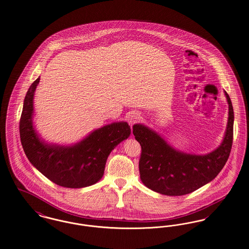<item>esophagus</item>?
Here are the masks:
<instances>
[{"label": "esophagus", "instance_id": "esophagus-1", "mask_svg": "<svg viewBox=\"0 0 249 249\" xmlns=\"http://www.w3.org/2000/svg\"><path fill=\"white\" fill-rule=\"evenodd\" d=\"M139 120H140V114L138 112L132 111L127 115V121H128V123L130 124L131 125L136 124L137 122H139Z\"/></svg>", "mask_w": 249, "mask_h": 249}]
</instances>
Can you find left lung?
<instances>
[{
    "label": "left lung",
    "mask_w": 249,
    "mask_h": 249,
    "mask_svg": "<svg viewBox=\"0 0 249 249\" xmlns=\"http://www.w3.org/2000/svg\"><path fill=\"white\" fill-rule=\"evenodd\" d=\"M228 125L221 145L204 156L189 155L173 149L155 131L134 124L133 134L142 154L139 168L141 180L153 191L167 196L189 194L213 180L230 157L233 140V107L229 94Z\"/></svg>",
    "instance_id": "obj_1"
}]
</instances>
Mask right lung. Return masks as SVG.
Masks as SVG:
<instances>
[{
	"label": "right lung",
	"instance_id": "obj_1",
	"mask_svg": "<svg viewBox=\"0 0 249 249\" xmlns=\"http://www.w3.org/2000/svg\"><path fill=\"white\" fill-rule=\"evenodd\" d=\"M36 79L26 93L19 121V135L25 155L36 170L60 186L81 188L97 183L103 176L107 158L130 135L126 122L113 123L92 132L79 143L60 146L41 141L33 126Z\"/></svg>",
	"mask_w": 249,
	"mask_h": 249
}]
</instances>
